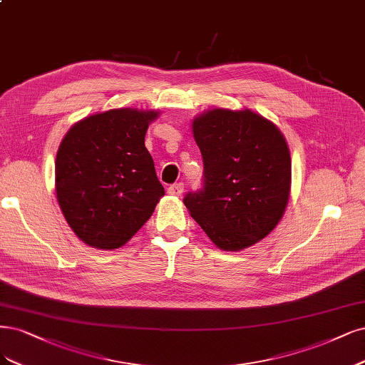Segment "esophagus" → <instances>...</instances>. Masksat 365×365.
Returning a JSON list of instances; mask_svg holds the SVG:
<instances>
[{
	"mask_svg": "<svg viewBox=\"0 0 365 365\" xmlns=\"http://www.w3.org/2000/svg\"><path fill=\"white\" fill-rule=\"evenodd\" d=\"M184 192V184L182 182H178V184H172L169 188H168V193L172 195V196H177L180 197Z\"/></svg>",
	"mask_w": 365,
	"mask_h": 365,
	"instance_id": "34e87169",
	"label": "esophagus"
}]
</instances>
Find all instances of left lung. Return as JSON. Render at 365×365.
<instances>
[{
    "mask_svg": "<svg viewBox=\"0 0 365 365\" xmlns=\"http://www.w3.org/2000/svg\"><path fill=\"white\" fill-rule=\"evenodd\" d=\"M204 158V188L188 193L190 216L222 250H243L282 219L292 188V157L276 125L243 108H211L192 122Z\"/></svg>",
    "mask_w": 365,
    "mask_h": 365,
    "instance_id": "left-lung-1",
    "label": "left lung"
}]
</instances>
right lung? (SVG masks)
<instances>
[{
  "label": "right lung",
  "mask_w": 365,
  "mask_h": 365,
  "mask_svg": "<svg viewBox=\"0 0 365 365\" xmlns=\"http://www.w3.org/2000/svg\"><path fill=\"white\" fill-rule=\"evenodd\" d=\"M155 110L113 108L73 123L56 157L60 210L80 240L111 250L127 243L165 195L145 146Z\"/></svg>",
  "instance_id": "add662e5"
}]
</instances>
